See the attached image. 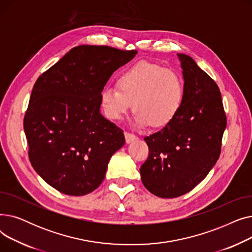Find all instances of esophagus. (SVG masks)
Segmentation results:
<instances>
[{"mask_svg":"<svg viewBox=\"0 0 252 252\" xmlns=\"http://www.w3.org/2000/svg\"><path fill=\"white\" fill-rule=\"evenodd\" d=\"M125 137H126V142L127 144L131 143V142L135 141V140L137 139V137H136L135 135L129 134V133H127V131H126V133H125Z\"/></svg>","mask_w":252,"mask_h":252,"instance_id":"esophagus-1","label":"esophagus"}]
</instances>
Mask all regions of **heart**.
I'll return each instance as SVG.
<instances>
[{"mask_svg": "<svg viewBox=\"0 0 252 252\" xmlns=\"http://www.w3.org/2000/svg\"><path fill=\"white\" fill-rule=\"evenodd\" d=\"M117 85L119 90L107 87L100 94L102 111L113 122L121 121L134 104L138 127H164L173 122L184 101L182 76L176 70L147 61L125 70Z\"/></svg>", "mask_w": 252, "mask_h": 252, "instance_id": "b5f03b06", "label": "heart"}]
</instances>
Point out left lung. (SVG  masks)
Here are the masks:
<instances>
[{"label": "left lung", "instance_id": "left-lung-1", "mask_svg": "<svg viewBox=\"0 0 252 252\" xmlns=\"http://www.w3.org/2000/svg\"><path fill=\"white\" fill-rule=\"evenodd\" d=\"M183 69L182 107L168 126L146 137L149 156L141 168L142 183L160 198L190 192L217 163L227 126L216 82L188 55L177 54Z\"/></svg>", "mask_w": 252, "mask_h": 252}]
</instances>
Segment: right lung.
<instances>
[{"label":"right lung","mask_w":252,"mask_h":252,"mask_svg":"<svg viewBox=\"0 0 252 252\" xmlns=\"http://www.w3.org/2000/svg\"><path fill=\"white\" fill-rule=\"evenodd\" d=\"M138 51L83 45L71 49L33 86L23 127L30 160L50 186L70 196L97 189L124 131L100 112L112 73Z\"/></svg>","instance_id":"1"}]
</instances>
